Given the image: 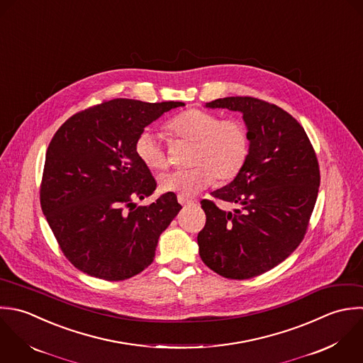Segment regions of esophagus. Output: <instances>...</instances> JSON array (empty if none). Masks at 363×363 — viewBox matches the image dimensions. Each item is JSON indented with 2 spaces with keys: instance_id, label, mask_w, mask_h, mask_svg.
Masks as SVG:
<instances>
[{
  "instance_id": "esophagus-1",
  "label": "esophagus",
  "mask_w": 363,
  "mask_h": 363,
  "mask_svg": "<svg viewBox=\"0 0 363 363\" xmlns=\"http://www.w3.org/2000/svg\"><path fill=\"white\" fill-rule=\"evenodd\" d=\"M178 202L182 205V206H186V205H194V203H196V201H194V199H188V198H185V196H178Z\"/></svg>"
}]
</instances>
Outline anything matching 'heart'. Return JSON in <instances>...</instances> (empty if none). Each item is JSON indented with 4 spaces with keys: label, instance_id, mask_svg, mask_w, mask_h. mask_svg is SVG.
<instances>
[{
    "label": "heart",
    "instance_id": "obj_1",
    "mask_svg": "<svg viewBox=\"0 0 363 363\" xmlns=\"http://www.w3.org/2000/svg\"><path fill=\"white\" fill-rule=\"evenodd\" d=\"M174 138L192 143L186 169L169 171L160 177V186L165 192L192 196L209 186L215 178L219 182L232 181L243 169L249 152L250 138L246 125L236 118H225L202 108H188L167 124ZM137 158L151 171L165 168L167 155L161 140L151 128H144L135 138Z\"/></svg>",
    "mask_w": 363,
    "mask_h": 363
}]
</instances>
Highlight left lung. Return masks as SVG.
Segmentation results:
<instances>
[{"label": "left lung", "instance_id": "obj_1", "mask_svg": "<svg viewBox=\"0 0 363 363\" xmlns=\"http://www.w3.org/2000/svg\"><path fill=\"white\" fill-rule=\"evenodd\" d=\"M240 111L250 152L243 169L213 199L201 201L206 215L198 233L202 262L215 273L247 280L284 262L303 242L320 188L315 151L301 124L264 100L236 96L206 103ZM222 201L234 206L225 211Z\"/></svg>", "mask_w": 363, "mask_h": 363}]
</instances>
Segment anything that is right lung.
<instances>
[{
  "label": "right lung",
  "mask_w": 363,
  "mask_h": 363,
  "mask_svg": "<svg viewBox=\"0 0 363 363\" xmlns=\"http://www.w3.org/2000/svg\"><path fill=\"white\" fill-rule=\"evenodd\" d=\"M182 101L114 99L67 118L49 143L40 206L66 259L80 272L107 281L147 269L160 235L182 206L174 192L148 206L157 182L137 158V135Z\"/></svg>",
  "instance_id": "right-lung-1"
}]
</instances>
